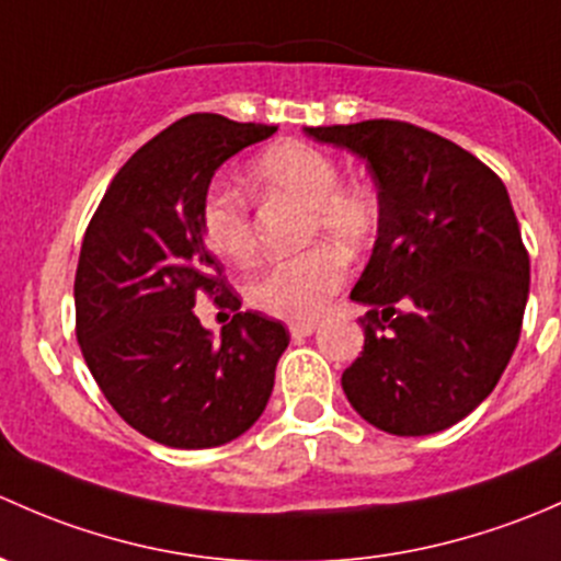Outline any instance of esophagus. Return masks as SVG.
I'll return each instance as SVG.
<instances>
[{"mask_svg":"<svg viewBox=\"0 0 561 561\" xmlns=\"http://www.w3.org/2000/svg\"><path fill=\"white\" fill-rule=\"evenodd\" d=\"M288 332H291L294 340H302V337H310V334L316 332V321H297L288 327Z\"/></svg>","mask_w":561,"mask_h":561,"instance_id":"obj_1","label":"esophagus"}]
</instances>
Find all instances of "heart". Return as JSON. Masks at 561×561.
Segmentation results:
<instances>
[{
	"instance_id": "1",
	"label": "heart",
	"mask_w": 561,
	"mask_h": 561,
	"mask_svg": "<svg viewBox=\"0 0 561 561\" xmlns=\"http://www.w3.org/2000/svg\"><path fill=\"white\" fill-rule=\"evenodd\" d=\"M248 183L264 199H291L305 207L299 242L327 238L356 253L378 232V202L362 186H343L332 156L299 140L275 142L248 170ZM207 248L224 262L248 264L256 253L245 199L227 186H213L199 207ZM345 264L334 248L313 245L270 264L245 288L253 308L286 321H310L321 313L340 283Z\"/></svg>"
}]
</instances>
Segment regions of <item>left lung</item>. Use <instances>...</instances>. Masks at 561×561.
I'll return each instance as SVG.
<instances>
[{
    "label": "left lung",
    "mask_w": 561,
    "mask_h": 561,
    "mask_svg": "<svg viewBox=\"0 0 561 561\" xmlns=\"http://www.w3.org/2000/svg\"><path fill=\"white\" fill-rule=\"evenodd\" d=\"M305 135L359 156L378 188V240L351 291L367 308L365 351L345 397L389 435L448 430L492 394L522 334L529 256L505 183L402 121Z\"/></svg>",
    "instance_id": "obj_1"
}]
</instances>
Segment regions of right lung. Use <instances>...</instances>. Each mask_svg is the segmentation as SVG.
Here are the masks:
<instances>
[{
  "label": "right lung",
  "mask_w": 561,
  "mask_h": 561,
  "mask_svg": "<svg viewBox=\"0 0 561 561\" xmlns=\"http://www.w3.org/2000/svg\"><path fill=\"white\" fill-rule=\"evenodd\" d=\"M275 126L216 113L181 118L113 178L75 273L78 343L115 413L170 448H216L267 408L288 345L280 321L234 313L213 337L196 319L205 294L240 310L199 227L218 167Z\"/></svg>",
  "instance_id": "add662e5"
}]
</instances>
